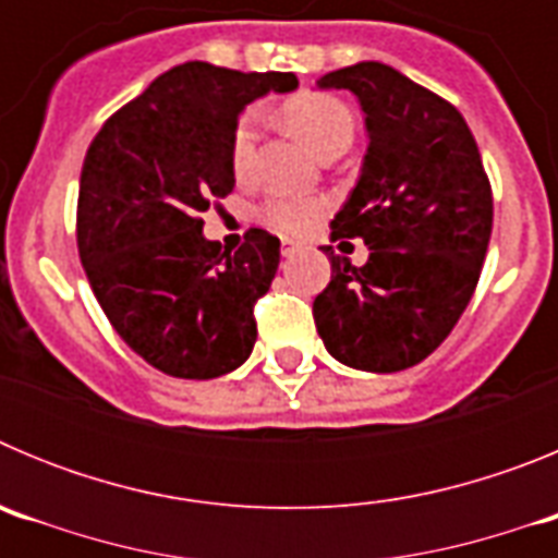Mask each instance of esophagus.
Wrapping results in <instances>:
<instances>
[{"mask_svg": "<svg viewBox=\"0 0 558 558\" xmlns=\"http://www.w3.org/2000/svg\"><path fill=\"white\" fill-rule=\"evenodd\" d=\"M295 251H299V243H293V240H282V256H293Z\"/></svg>", "mask_w": 558, "mask_h": 558, "instance_id": "esophagus-1", "label": "esophagus"}]
</instances>
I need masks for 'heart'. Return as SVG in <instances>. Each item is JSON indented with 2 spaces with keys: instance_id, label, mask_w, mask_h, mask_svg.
<instances>
[{
  "instance_id": "heart-1",
  "label": "heart",
  "mask_w": 558,
  "mask_h": 558,
  "mask_svg": "<svg viewBox=\"0 0 558 558\" xmlns=\"http://www.w3.org/2000/svg\"><path fill=\"white\" fill-rule=\"evenodd\" d=\"M282 120L315 156L347 150L354 133V117L347 102L324 95V92H302V95L290 97L282 106ZM256 122L259 117L251 108L236 120L234 131H231L229 159L236 175H243L254 159ZM324 209L327 206L318 198H274L263 206V220L282 234L302 236L315 229V223L324 218Z\"/></svg>"
}]
</instances>
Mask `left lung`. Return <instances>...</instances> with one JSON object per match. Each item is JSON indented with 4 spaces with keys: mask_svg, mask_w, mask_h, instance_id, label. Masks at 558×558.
<instances>
[{
    "mask_svg": "<svg viewBox=\"0 0 558 558\" xmlns=\"http://www.w3.org/2000/svg\"><path fill=\"white\" fill-rule=\"evenodd\" d=\"M318 88H349L366 113L368 150L332 240L360 236L354 268L322 245L332 279L315 295L324 347L343 366L391 374L436 352L470 304L492 236V186L456 106L393 66L360 61Z\"/></svg>",
    "mask_w": 558,
    "mask_h": 558,
    "instance_id": "8db88e82",
    "label": "left lung"
}]
</instances>
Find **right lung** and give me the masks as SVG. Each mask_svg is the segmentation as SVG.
Segmentation results:
<instances>
[{"mask_svg": "<svg viewBox=\"0 0 558 558\" xmlns=\"http://www.w3.org/2000/svg\"><path fill=\"white\" fill-rule=\"evenodd\" d=\"M293 72H236L190 61L108 117L88 145L77 195V251L102 313L133 352L181 379L248 360L254 304L279 268V240L248 229L236 251L204 236L201 211L234 190L240 113Z\"/></svg>", "mask_w": 558, "mask_h": 558, "instance_id": "right-lung-1", "label": "right lung"}]
</instances>
